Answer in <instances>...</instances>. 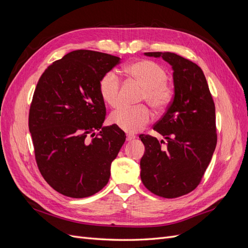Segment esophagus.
Wrapping results in <instances>:
<instances>
[{
    "label": "esophagus",
    "mask_w": 248,
    "mask_h": 248,
    "mask_svg": "<svg viewBox=\"0 0 248 248\" xmlns=\"http://www.w3.org/2000/svg\"><path fill=\"white\" fill-rule=\"evenodd\" d=\"M137 137L136 136H133V134H127V137H126V140L127 141H130V140H134L136 139Z\"/></svg>",
    "instance_id": "1"
}]
</instances>
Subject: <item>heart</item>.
<instances>
[{"mask_svg": "<svg viewBox=\"0 0 248 248\" xmlns=\"http://www.w3.org/2000/svg\"><path fill=\"white\" fill-rule=\"evenodd\" d=\"M126 73L144 87L140 100L147 101L156 111L168 108L174 97V88L167 81L168 73L159 64L148 60L134 62L125 68ZM99 94L110 108L120 103V79L116 71L104 73L99 80ZM151 120V112L145 106L122 107L111 112L109 122L126 132H137Z\"/></svg>", "mask_w": 248, "mask_h": 248, "instance_id": "1", "label": "heart"}]
</instances>
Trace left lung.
<instances>
[{
    "mask_svg": "<svg viewBox=\"0 0 248 248\" xmlns=\"http://www.w3.org/2000/svg\"><path fill=\"white\" fill-rule=\"evenodd\" d=\"M162 58L172 69L174 99L153 129L167 140L140 134L145 153L140 179L156 196L174 199L192 191L204 176L216 147L215 104L205 74L196 63L174 52H145Z\"/></svg>",
    "mask_w": 248,
    "mask_h": 248,
    "instance_id": "obj_1",
    "label": "left lung"
}]
</instances>
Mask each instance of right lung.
<instances>
[{
  "mask_svg": "<svg viewBox=\"0 0 248 248\" xmlns=\"http://www.w3.org/2000/svg\"><path fill=\"white\" fill-rule=\"evenodd\" d=\"M120 58L78 49L44 70L29 115L36 161L46 181L63 196L91 197L106 186L126 136L102 126L106 106L99 80Z\"/></svg>",
  "mask_w": 248,
  "mask_h": 248,
  "instance_id": "obj_1",
  "label": "right lung"
}]
</instances>
